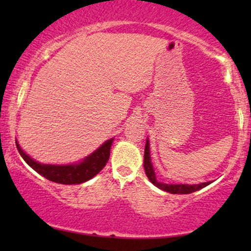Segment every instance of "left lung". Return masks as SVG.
Returning <instances> with one entry per match:
<instances>
[{
    "label": "left lung",
    "instance_id": "obj_1",
    "mask_svg": "<svg viewBox=\"0 0 251 251\" xmlns=\"http://www.w3.org/2000/svg\"><path fill=\"white\" fill-rule=\"evenodd\" d=\"M150 144L149 140H146L145 145V153H144V169H145V174L148 176L153 185L159 188L160 190H164V191L170 192V194H191V192L198 191V190L205 188L206 185H209L211 181H206V183H201V184H194V185H189V184H164L159 183L157 179H155V174L153 166H152L151 163V157H150Z\"/></svg>",
    "mask_w": 251,
    "mask_h": 251
}]
</instances>
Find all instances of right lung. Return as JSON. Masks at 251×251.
<instances>
[{
  "mask_svg": "<svg viewBox=\"0 0 251 251\" xmlns=\"http://www.w3.org/2000/svg\"><path fill=\"white\" fill-rule=\"evenodd\" d=\"M113 142V138L107 140L96 150L93 153H91L82 162L77 164H70V165H50V164H41L35 162L33 158H30L27 153H25L24 150L20 148L16 142V148L19 150L20 154L24 158L25 162L34 169L37 174L47 178L48 180L54 181L59 184H81L93 178L94 176L99 174L108 162L109 151L111 145Z\"/></svg>",
  "mask_w": 251,
  "mask_h": 251,
  "instance_id": "1",
  "label": "right lung"
}]
</instances>
